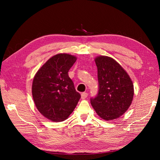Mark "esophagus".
<instances>
[{"label":"esophagus","mask_w":160,"mask_h":160,"mask_svg":"<svg viewBox=\"0 0 160 160\" xmlns=\"http://www.w3.org/2000/svg\"><path fill=\"white\" fill-rule=\"evenodd\" d=\"M88 96V93L86 92H83L81 94V98H82V99H85V98Z\"/></svg>","instance_id":"34e87169"}]
</instances>
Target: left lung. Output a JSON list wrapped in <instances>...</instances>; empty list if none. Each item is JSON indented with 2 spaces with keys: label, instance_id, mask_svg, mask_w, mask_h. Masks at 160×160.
<instances>
[{
  "label": "left lung",
  "instance_id": "8db88e82",
  "mask_svg": "<svg viewBox=\"0 0 160 160\" xmlns=\"http://www.w3.org/2000/svg\"><path fill=\"white\" fill-rule=\"evenodd\" d=\"M95 62L99 90L96 97L91 98V104L103 120H115L123 115L131 104L133 84L128 73L112 58L100 56Z\"/></svg>",
  "mask_w": 160,
  "mask_h": 160
}]
</instances>
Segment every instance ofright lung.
Returning a JSON list of instances; mask_svg holds the SVG:
<instances>
[{
    "label": "right lung",
    "mask_w": 160,
    "mask_h": 160,
    "mask_svg": "<svg viewBox=\"0 0 160 160\" xmlns=\"http://www.w3.org/2000/svg\"><path fill=\"white\" fill-rule=\"evenodd\" d=\"M77 58L58 53L37 71L32 83V96L37 109L53 122L65 120L81 97L68 72Z\"/></svg>",
    "instance_id": "add662e5"
}]
</instances>
